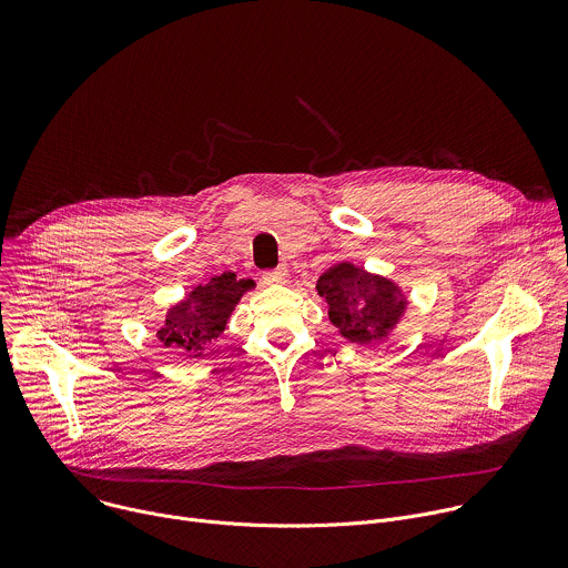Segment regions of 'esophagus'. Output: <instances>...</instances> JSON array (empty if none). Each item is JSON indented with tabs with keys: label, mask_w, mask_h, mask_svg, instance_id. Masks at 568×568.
<instances>
[{
	"label": "esophagus",
	"mask_w": 568,
	"mask_h": 568,
	"mask_svg": "<svg viewBox=\"0 0 568 568\" xmlns=\"http://www.w3.org/2000/svg\"><path fill=\"white\" fill-rule=\"evenodd\" d=\"M263 281L267 285H283V283H287V272L285 270H270V272L263 274Z\"/></svg>",
	"instance_id": "1"
}]
</instances>
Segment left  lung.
I'll use <instances>...</instances> for the list:
<instances>
[{"label": "left lung", "instance_id": "obj_1", "mask_svg": "<svg viewBox=\"0 0 568 568\" xmlns=\"http://www.w3.org/2000/svg\"><path fill=\"white\" fill-rule=\"evenodd\" d=\"M318 296L328 303L331 323L353 344H379L407 310L402 290L353 263H337L316 281Z\"/></svg>", "mask_w": 568, "mask_h": 568}]
</instances>
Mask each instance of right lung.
<instances>
[{
    "label": "right lung",
    "mask_w": 568,
    "mask_h": 568,
    "mask_svg": "<svg viewBox=\"0 0 568 568\" xmlns=\"http://www.w3.org/2000/svg\"><path fill=\"white\" fill-rule=\"evenodd\" d=\"M254 287V281L235 278L226 272L197 285L184 301L173 305L156 331V339L166 348H180L182 355L200 359L224 333L226 321L242 298Z\"/></svg>",
    "instance_id": "add662e5"
}]
</instances>
